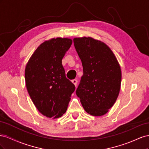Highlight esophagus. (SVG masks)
I'll return each instance as SVG.
<instances>
[{
    "instance_id": "esophagus-1",
    "label": "esophagus",
    "mask_w": 149,
    "mask_h": 149,
    "mask_svg": "<svg viewBox=\"0 0 149 149\" xmlns=\"http://www.w3.org/2000/svg\"><path fill=\"white\" fill-rule=\"evenodd\" d=\"M72 83H73L74 84V86H77V83H78V81H77V79H73L72 80Z\"/></svg>"
}]
</instances>
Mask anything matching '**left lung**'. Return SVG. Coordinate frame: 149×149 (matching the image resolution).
Masks as SVG:
<instances>
[{"mask_svg":"<svg viewBox=\"0 0 149 149\" xmlns=\"http://www.w3.org/2000/svg\"><path fill=\"white\" fill-rule=\"evenodd\" d=\"M73 42L83 68L76 95L86 112L94 116H102L118 97L120 67L104 43L91 37L75 38Z\"/></svg>","mask_w":149,"mask_h":149,"instance_id":"8db88e82","label":"left lung"}]
</instances>
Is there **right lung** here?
I'll list each match as a JSON object with an SVG mask.
<instances>
[{
    "label": "right lung",
    "mask_w": 149,
    "mask_h": 149,
    "mask_svg": "<svg viewBox=\"0 0 149 149\" xmlns=\"http://www.w3.org/2000/svg\"><path fill=\"white\" fill-rule=\"evenodd\" d=\"M72 44L69 38H52L42 43L26 65V89L40 112L47 118L65 114L75 86L67 79L62 59Z\"/></svg>",
    "instance_id": "obj_1"
}]
</instances>
